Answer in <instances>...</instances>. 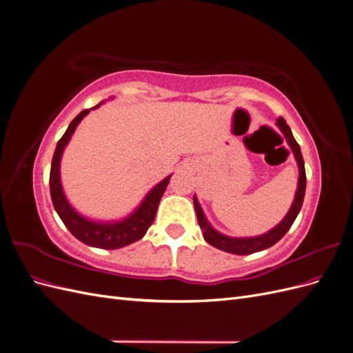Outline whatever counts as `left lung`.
<instances>
[{
	"mask_svg": "<svg viewBox=\"0 0 353 353\" xmlns=\"http://www.w3.org/2000/svg\"><path fill=\"white\" fill-rule=\"evenodd\" d=\"M275 125L279 126V130L283 132L288 147L292 148L293 156L296 159L297 168H299L297 188H296L294 199L292 201L290 209H288V212L285 213V216L279 223H276L274 228L261 234V236L230 237V236H225V234H222V232H219L218 230L212 227V223L208 221L205 212H203V209L200 206L197 196L194 194L193 201H194V209H196L199 225L203 231V237H205V240L210 245H213V248H216V249L223 250V252L232 253V254H252V253H256V252H262L265 249L271 248V245H274L276 241H280L284 237V234L288 230H290L294 219L299 215V212H301L302 205H303V199H305V190H306L305 162H303V157H302L301 147H299V144L296 143L290 126L285 123L283 117H279V119H276V122H275Z\"/></svg>",
	"mask_w": 353,
	"mask_h": 353,
	"instance_id": "1",
	"label": "left lung"
}]
</instances>
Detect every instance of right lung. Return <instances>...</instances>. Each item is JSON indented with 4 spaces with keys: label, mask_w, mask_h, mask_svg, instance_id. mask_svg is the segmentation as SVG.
I'll list each match as a JSON object with an SVG mask.
<instances>
[{
    "label": "right lung",
    "mask_w": 353,
    "mask_h": 353,
    "mask_svg": "<svg viewBox=\"0 0 353 353\" xmlns=\"http://www.w3.org/2000/svg\"><path fill=\"white\" fill-rule=\"evenodd\" d=\"M104 101L94 105L92 109L82 110L70 122L66 132L60 138L51 162L50 193H51L52 206H54L57 215L60 216L63 223H65L66 228L73 234L74 237H77L79 241H82L83 244L91 245V248L114 250V249L125 248L128 244H132L145 236L148 227H150L154 221L160 199H162L172 174L160 181L159 184H156L144 196L140 205H138L130 215H126L121 219H113V221L92 219L82 215V213H79L70 205V201L68 200L65 190H63V185H61V175H60L61 157L81 121L91 110L99 109Z\"/></svg>",
    "instance_id": "obj_1"
}]
</instances>
